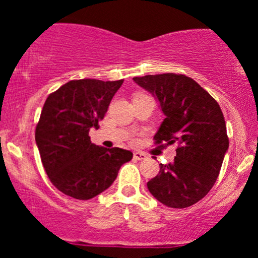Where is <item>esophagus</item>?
<instances>
[{
    "mask_svg": "<svg viewBox=\"0 0 258 258\" xmlns=\"http://www.w3.org/2000/svg\"><path fill=\"white\" fill-rule=\"evenodd\" d=\"M133 158H135L136 160H146L148 156L142 152H136L135 154H133Z\"/></svg>",
    "mask_w": 258,
    "mask_h": 258,
    "instance_id": "34e87169",
    "label": "esophagus"
}]
</instances>
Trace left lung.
Returning a JSON list of instances; mask_svg holds the SVG:
<instances>
[{
	"instance_id": "8db88e82",
	"label": "left lung",
	"mask_w": 258,
	"mask_h": 258,
	"mask_svg": "<svg viewBox=\"0 0 258 258\" xmlns=\"http://www.w3.org/2000/svg\"><path fill=\"white\" fill-rule=\"evenodd\" d=\"M158 99L165 119L154 136L156 144H178L176 158L147 183L152 195L173 209H184L211 190L229 141L223 112L207 91L180 74L133 78Z\"/></svg>"
}]
</instances>
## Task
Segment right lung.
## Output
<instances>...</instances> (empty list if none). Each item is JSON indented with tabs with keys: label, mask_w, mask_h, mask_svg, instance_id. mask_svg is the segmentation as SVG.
<instances>
[{
	"label": "right lung",
	"mask_w": 258,
	"mask_h": 258,
	"mask_svg": "<svg viewBox=\"0 0 258 258\" xmlns=\"http://www.w3.org/2000/svg\"><path fill=\"white\" fill-rule=\"evenodd\" d=\"M122 82L73 80L44 102L35 141L49 180L68 197L79 200L97 197L132 159L130 150L98 147L88 136L92 127H99Z\"/></svg>",
	"instance_id": "obj_1"
}]
</instances>
